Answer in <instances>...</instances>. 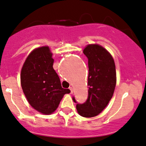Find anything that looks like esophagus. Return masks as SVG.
<instances>
[{"instance_id": "1", "label": "esophagus", "mask_w": 146, "mask_h": 146, "mask_svg": "<svg viewBox=\"0 0 146 146\" xmlns=\"http://www.w3.org/2000/svg\"><path fill=\"white\" fill-rule=\"evenodd\" d=\"M69 89H70V94H73V87H70V88H69Z\"/></svg>"}]
</instances>
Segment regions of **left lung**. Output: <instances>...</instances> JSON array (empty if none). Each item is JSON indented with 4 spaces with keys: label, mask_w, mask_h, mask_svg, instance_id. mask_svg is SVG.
<instances>
[{
    "label": "left lung",
    "mask_w": 146,
    "mask_h": 146,
    "mask_svg": "<svg viewBox=\"0 0 146 146\" xmlns=\"http://www.w3.org/2000/svg\"><path fill=\"white\" fill-rule=\"evenodd\" d=\"M88 59V98L82 104L74 97L77 111L81 116L94 117L100 113L112 98L116 84L115 66L112 56L98 44L88 45L84 50Z\"/></svg>",
    "instance_id": "left-lung-1"
}]
</instances>
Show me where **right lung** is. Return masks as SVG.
I'll use <instances>...</instances> for the list:
<instances>
[{
	"label": "right lung",
	"instance_id": "obj_1",
	"mask_svg": "<svg viewBox=\"0 0 146 146\" xmlns=\"http://www.w3.org/2000/svg\"><path fill=\"white\" fill-rule=\"evenodd\" d=\"M53 63L49 48L40 47L30 54L21 71V85L27 101L44 114L53 113L64 94L70 92L62 87Z\"/></svg>",
	"mask_w": 146,
	"mask_h": 146
}]
</instances>
